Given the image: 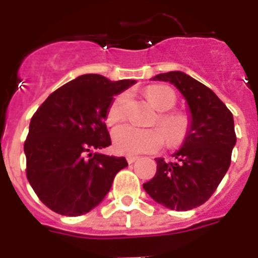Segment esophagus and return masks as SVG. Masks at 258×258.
<instances>
[{
	"instance_id": "esophagus-1",
	"label": "esophagus",
	"mask_w": 258,
	"mask_h": 258,
	"mask_svg": "<svg viewBox=\"0 0 258 258\" xmlns=\"http://www.w3.org/2000/svg\"><path fill=\"white\" fill-rule=\"evenodd\" d=\"M137 159H138V157H137V156H127V157H126V161H127V163H129V164H133L134 161L137 160Z\"/></svg>"
}]
</instances>
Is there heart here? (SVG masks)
Listing matches in <instances>:
<instances>
[{
    "mask_svg": "<svg viewBox=\"0 0 258 258\" xmlns=\"http://www.w3.org/2000/svg\"><path fill=\"white\" fill-rule=\"evenodd\" d=\"M146 97L157 111H168L175 104V94L172 89L165 86H152L147 89ZM126 95L118 94L107 109L106 120L108 124H116L124 116V104ZM156 122L163 129L170 142L181 140L184 133L183 118L170 113H159ZM164 145V137L157 129H141L131 124L115 127L112 132V146L117 154L138 155L155 152Z\"/></svg>",
    "mask_w": 258,
    "mask_h": 258,
    "instance_id": "obj_1",
    "label": "heart"
}]
</instances>
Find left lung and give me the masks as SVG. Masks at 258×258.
<instances>
[{
  "label": "left lung",
  "instance_id": "1",
  "mask_svg": "<svg viewBox=\"0 0 258 258\" xmlns=\"http://www.w3.org/2000/svg\"><path fill=\"white\" fill-rule=\"evenodd\" d=\"M151 80L170 83L187 103L188 126L173 161L156 157L157 170L143 188L156 203L173 211L202 206L216 191L231 163L236 143L234 117L211 89L181 71Z\"/></svg>",
  "mask_w": 258,
  "mask_h": 258
}]
</instances>
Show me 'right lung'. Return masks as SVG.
I'll list each match as a JSON object with an SVG mask.
<instances>
[{
	"label": "right lung",
	"mask_w": 258,
	"mask_h": 258,
	"mask_svg": "<svg viewBox=\"0 0 258 258\" xmlns=\"http://www.w3.org/2000/svg\"><path fill=\"white\" fill-rule=\"evenodd\" d=\"M136 80L111 81L102 75L76 77L47 97L31 118L24 143L27 178L40 200L63 216H81L99 204L125 157L106 149L111 138L106 115L113 97Z\"/></svg>",
	"instance_id": "add662e5"
}]
</instances>
